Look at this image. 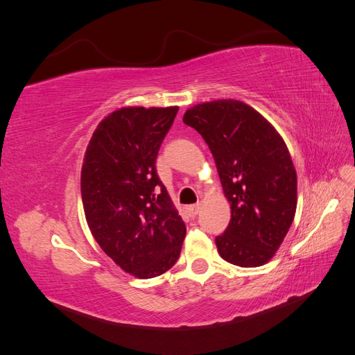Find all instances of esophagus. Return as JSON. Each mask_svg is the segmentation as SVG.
Here are the masks:
<instances>
[{
	"label": "esophagus",
	"mask_w": 355,
	"mask_h": 355,
	"mask_svg": "<svg viewBox=\"0 0 355 355\" xmlns=\"http://www.w3.org/2000/svg\"><path fill=\"white\" fill-rule=\"evenodd\" d=\"M200 209H201V204H200V202H197V204H192V206H189V207H188L189 216H191V218H196L197 214H198V211H200Z\"/></svg>",
	"instance_id": "1"
}]
</instances>
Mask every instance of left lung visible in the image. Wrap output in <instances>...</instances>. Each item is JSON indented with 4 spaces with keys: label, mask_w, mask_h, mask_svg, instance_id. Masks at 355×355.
<instances>
[{
    "label": "left lung",
    "mask_w": 355,
    "mask_h": 355,
    "mask_svg": "<svg viewBox=\"0 0 355 355\" xmlns=\"http://www.w3.org/2000/svg\"><path fill=\"white\" fill-rule=\"evenodd\" d=\"M184 123L209 145L231 204L230 225L216 237L220 257L243 268L270 262L297 204L296 170L283 137L252 106L234 99L192 106Z\"/></svg>",
    "instance_id": "1"
}]
</instances>
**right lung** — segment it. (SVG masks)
Returning <instances> with one entry per match:
<instances>
[{
	"label": "right lung",
	"mask_w": 355,
	"mask_h": 355,
	"mask_svg": "<svg viewBox=\"0 0 355 355\" xmlns=\"http://www.w3.org/2000/svg\"><path fill=\"white\" fill-rule=\"evenodd\" d=\"M179 106H128L105 116L81 168L84 214L94 240L121 268L153 278L173 266L187 227L155 168Z\"/></svg>",
	"instance_id": "1"
}]
</instances>
